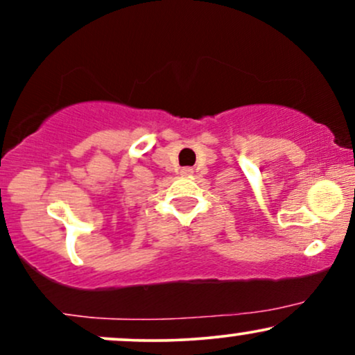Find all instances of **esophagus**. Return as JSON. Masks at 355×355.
Here are the masks:
<instances>
[{
  "mask_svg": "<svg viewBox=\"0 0 355 355\" xmlns=\"http://www.w3.org/2000/svg\"><path fill=\"white\" fill-rule=\"evenodd\" d=\"M180 173H182V175H185V177H189V175L193 173V170H191L190 166H185V168H182V170H180Z\"/></svg>",
  "mask_w": 355,
  "mask_h": 355,
  "instance_id": "obj_1",
  "label": "esophagus"
}]
</instances>
